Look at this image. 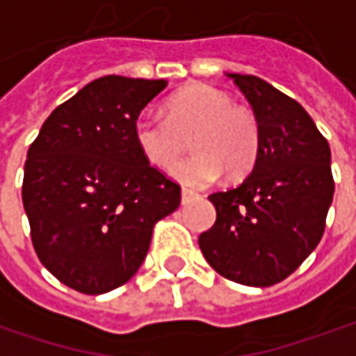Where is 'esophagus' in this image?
<instances>
[{
  "instance_id": "34e87169",
  "label": "esophagus",
  "mask_w": 356,
  "mask_h": 356,
  "mask_svg": "<svg viewBox=\"0 0 356 356\" xmlns=\"http://www.w3.org/2000/svg\"><path fill=\"white\" fill-rule=\"evenodd\" d=\"M193 199H197V193H193V191H189V189H183V191H181V203H183V205L191 203Z\"/></svg>"
}]
</instances>
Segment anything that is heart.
I'll return each instance as SVG.
<instances>
[{
    "label": "heart",
    "instance_id": "obj_1",
    "mask_svg": "<svg viewBox=\"0 0 356 356\" xmlns=\"http://www.w3.org/2000/svg\"><path fill=\"white\" fill-rule=\"evenodd\" d=\"M165 115L145 111L133 123V137L141 155L155 167H169L193 133L191 157L175 163L171 175L189 185L205 187L223 173H247L259 153V125L249 111L211 86H189L173 93Z\"/></svg>",
    "mask_w": 356,
    "mask_h": 356
}]
</instances>
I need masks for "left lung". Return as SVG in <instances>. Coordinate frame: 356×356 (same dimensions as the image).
Wrapping results in <instances>:
<instances>
[{
  "instance_id": "left-lung-1",
  "label": "left lung",
  "mask_w": 356,
  "mask_h": 356,
  "mask_svg": "<svg viewBox=\"0 0 356 356\" xmlns=\"http://www.w3.org/2000/svg\"><path fill=\"white\" fill-rule=\"evenodd\" d=\"M227 75L253 107L259 153L241 185L209 195L217 221L199 235V247L225 279L270 286L299 269L325 233L331 149L297 101L255 75Z\"/></svg>"
}]
</instances>
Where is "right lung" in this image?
I'll list each match as a JSON object with an SVG mask.
<instances>
[{
  "instance_id": "right-lung-1",
  "label": "right lung",
  "mask_w": 356,
  "mask_h": 356,
  "mask_svg": "<svg viewBox=\"0 0 356 356\" xmlns=\"http://www.w3.org/2000/svg\"><path fill=\"white\" fill-rule=\"evenodd\" d=\"M165 79L105 75L55 107L29 145L24 207L43 267L63 285L101 295L145 261L155 223L181 187L141 155L133 123Z\"/></svg>"
}]
</instances>
